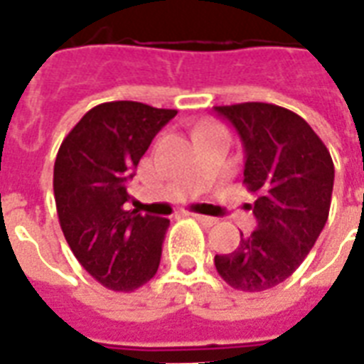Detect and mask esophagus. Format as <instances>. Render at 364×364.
<instances>
[{"label":"esophagus","instance_id":"1","mask_svg":"<svg viewBox=\"0 0 364 364\" xmlns=\"http://www.w3.org/2000/svg\"><path fill=\"white\" fill-rule=\"evenodd\" d=\"M193 218H196V220L200 223V225H205V228H212V225H216V223H218L216 218L203 216V214H193Z\"/></svg>","mask_w":364,"mask_h":364}]
</instances>
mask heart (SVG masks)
Wrapping results in <instances>:
<instances>
[{
	"label": "heart",
	"instance_id": "heart-1",
	"mask_svg": "<svg viewBox=\"0 0 364 364\" xmlns=\"http://www.w3.org/2000/svg\"><path fill=\"white\" fill-rule=\"evenodd\" d=\"M214 127H220V126H218V124H205L200 129H214Z\"/></svg>",
	"mask_w": 364,
	"mask_h": 364
}]
</instances>
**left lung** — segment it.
I'll list each match as a JSON object with an SVG mask.
<instances>
[{
    "mask_svg": "<svg viewBox=\"0 0 364 364\" xmlns=\"http://www.w3.org/2000/svg\"><path fill=\"white\" fill-rule=\"evenodd\" d=\"M232 124L246 152L244 182L257 229L240 232L231 254L214 257L238 291H264L299 269L329 218L334 165L323 141L293 110L272 103L214 107Z\"/></svg>",
    "mask_w": 364,
    "mask_h": 364,
    "instance_id": "obj_1",
    "label": "left lung"
}]
</instances>
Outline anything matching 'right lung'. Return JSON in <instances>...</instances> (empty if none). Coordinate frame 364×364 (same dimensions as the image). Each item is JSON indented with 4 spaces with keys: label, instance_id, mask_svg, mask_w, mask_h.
<instances>
[{
    "label": "right lung",
    "instance_id": "1",
    "mask_svg": "<svg viewBox=\"0 0 364 364\" xmlns=\"http://www.w3.org/2000/svg\"><path fill=\"white\" fill-rule=\"evenodd\" d=\"M174 109L109 101L88 110L63 139L54 199L69 248L112 291H135L158 272L167 218L126 210L127 182Z\"/></svg>",
    "mask_w": 364,
    "mask_h": 364
}]
</instances>
